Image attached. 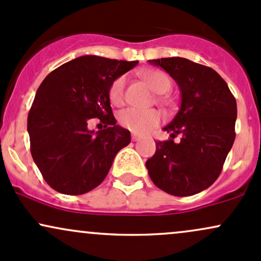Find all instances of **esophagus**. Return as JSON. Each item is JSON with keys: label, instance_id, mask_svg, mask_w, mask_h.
Listing matches in <instances>:
<instances>
[{"label": "esophagus", "instance_id": "1", "mask_svg": "<svg viewBox=\"0 0 261 261\" xmlns=\"http://www.w3.org/2000/svg\"><path fill=\"white\" fill-rule=\"evenodd\" d=\"M132 140L133 142H138V140H140V136H138V134H132Z\"/></svg>", "mask_w": 261, "mask_h": 261}]
</instances>
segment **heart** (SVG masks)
<instances>
[{
  "instance_id": "b5f03b06",
  "label": "heart",
  "mask_w": 261,
  "mask_h": 261,
  "mask_svg": "<svg viewBox=\"0 0 261 261\" xmlns=\"http://www.w3.org/2000/svg\"><path fill=\"white\" fill-rule=\"evenodd\" d=\"M143 80L149 85L155 93L168 92L171 89V80L165 72L160 70H145L142 72ZM125 90V77L119 76L113 81L110 87V99L113 105L119 106L124 101ZM119 124L125 129L133 132L137 134H144L159 125L162 122V115L156 110H142V108H127L122 111L118 117Z\"/></svg>"
}]
</instances>
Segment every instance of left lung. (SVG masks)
<instances>
[{
    "instance_id": "8db88e82",
    "label": "left lung",
    "mask_w": 261,
    "mask_h": 261,
    "mask_svg": "<svg viewBox=\"0 0 261 261\" xmlns=\"http://www.w3.org/2000/svg\"><path fill=\"white\" fill-rule=\"evenodd\" d=\"M149 63L163 67L181 91L180 110L164 128L171 138L155 143L145 163L149 176L172 196L198 194L217 180L236 139V98L212 67L178 57Z\"/></svg>"
}]
</instances>
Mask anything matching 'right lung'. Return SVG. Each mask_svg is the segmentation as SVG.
Wrapping results in <instances>:
<instances>
[{
  "mask_svg": "<svg viewBox=\"0 0 261 261\" xmlns=\"http://www.w3.org/2000/svg\"><path fill=\"white\" fill-rule=\"evenodd\" d=\"M138 61L85 55L63 64L37 90L28 115L31 153L44 180L65 195H83L107 176L113 159L130 143L117 125L110 87ZM91 118L107 127L88 129Z\"/></svg>",
  "mask_w": 261,
  "mask_h": 261,
  "instance_id": "right-lung-1",
  "label": "right lung"
}]
</instances>
